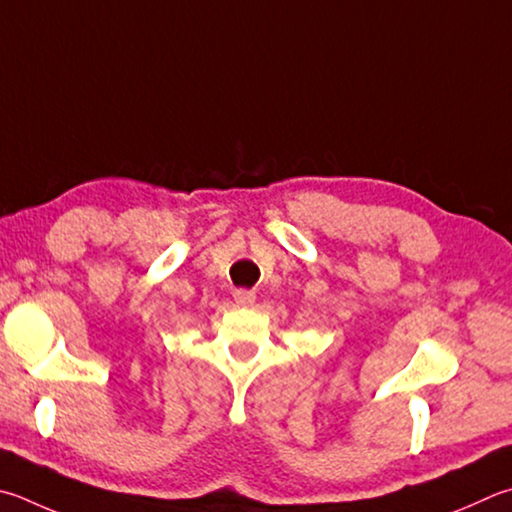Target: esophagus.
I'll return each mask as SVG.
<instances>
[{
  "label": "esophagus",
  "instance_id": "esophagus-1",
  "mask_svg": "<svg viewBox=\"0 0 512 512\" xmlns=\"http://www.w3.org/2000/svg\"><path fill=\"white\" fill-rule=\"evenodd\" d=\"M232 297H235V302L239 306H250L255 302V293L248 291V288H237V291L232 293Z\"/></svg>",
  "mask_w": 512,
  "mask_h": 512
}]
</instances>
